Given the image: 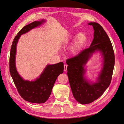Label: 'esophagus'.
I'll list each match as a JSON object with an SVG mask.
<instances>
[{"label": "esophagus", "instance_id": "1", "mask_svg": "<svg viewBox=\"0 0 124 124\" xmlns=\"http://www.w3.org/2000/svg\"><path fill=\"white\" fill-rule=\"evenodd\" d=\"M67 65L66 64H65L64 66H63V67H64V71H67Z\"/></svg>", "mask_w": 124, "mask_h": 124}]
</instances>
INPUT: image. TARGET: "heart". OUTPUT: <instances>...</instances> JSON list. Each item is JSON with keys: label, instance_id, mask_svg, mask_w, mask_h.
Wrapping results in <instances>:
<instances>
[{"label": "heart", "instance_id": "1", "mask_svg": "<svg viewBox=\"0 0 124 124\" xmlns=\"http://www.w3.org/2000/svg\"><path fill=\"white\" fill-rule=\"evenodd\" d=\"M86 40V36L84 33H80L76 37L74 43V48L78 49L83 45Z\"/></svg>", "mask_w": 124, "mask_h": 124}]
</instances>
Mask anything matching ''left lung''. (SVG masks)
<instances>
[{
  "instance_id": "obj_1",
  "label": "left lung",
  "mask_w": 124,
  "mask_h": 124,
  "mask_svg": "<svg viewBox=\"0 0 124 124\" xmlns=\"http://www.w3.org/2000/svg\"><path fill=\"white\" fill-rule=\"evenodd\" d=\"M94 37L90 46L79 54L66 61L67 75L73 96L81 104H88L102 95L110 85L113 74L115 56L113 46L107 33L100 24L93 22ZM102 53L104 57L103 69L97 82L90 84L84 77V67L92 54L96 51Z\"/></svg>"
}]
</instances>
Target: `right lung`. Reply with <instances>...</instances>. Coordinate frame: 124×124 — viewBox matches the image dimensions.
<instances>
[{"mask_svg":"<svg viewBox=\"0 0 124 124\" xmlns=\"http://www.w3.org/2000/svg\"><path fill=\"white\" fill-rule=\"evenodd\" d=\"M44 21H35L25 26L17 33L12 42L9 58V71L18 93L22 98L29 102L43 103L48 99L57 78L63 73V63L61 62L54 65H47L35 81H25L18 74L16 67V43L21 35L37 27Z\"/></svg>","mask_w":124,"mask_h":124,"instance_id":"1","label":"right lung"}]
</instances>
